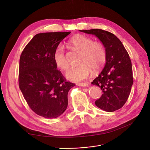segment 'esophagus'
<instances>
[{
	"label": "esophagus",
	"mask_w": 150,
	"mask_h": 150,
	"mask_svg": "<svg viewBox=\"0 0 150 150\" xmlns=\"http://www.w3.org/2000/svg\"><path fill=\"white\" fill-rule=\"evenodd\" d=\"M76 85L81 86V87H86V86H88V84L86 83H78Z\"/></svg>",
	"instance_id": "34e87169"
}]
</instances>
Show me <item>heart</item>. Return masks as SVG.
<instances>
[{"instance_id": "1", "label": "heart", "mask_w": 150, "mask_h": 150, "mask_svg": "<svg viewBox=\"0 0 150 150\" xmlns=\"http://www.w3.org/2000/svg\"><path fill=\"white\" fill-rule=\"evenodd\" d=\"M69 45L72 49L81 52L79 58L80 64L69 67L66 76L74 82H81L90 76L92 69L97 71L102 68L106 59V51L100 42L93 41L92 39L84 35H76L70 39ZM54 64L60 69L66 70L69 66L64 47L59 45L53 53Z\"/></svg>"}]
</instances>
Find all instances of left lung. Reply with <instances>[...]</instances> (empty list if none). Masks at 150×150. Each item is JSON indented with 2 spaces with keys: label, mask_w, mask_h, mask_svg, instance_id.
I'll return each mask as SVG.
<instances>
[{
  "label": "left lung",
  "mask_w": 150,
  "mask_h": 150,
  "mask_svg": "<svg viewBox=\"0 0 150 150\" xmlns=\"http://www.w3.org/2000/svg\"><path fill=\"white\" fill-rule=\"evenodd\" d=\"M96 35L106 51V64L92 84L100 87L103 94L96 105L107 112H114L127 102L133 84L131 61L120 39L112 33L101 29L80 30Z\"/></svg>",
  "instance_id": "obj_1"
}]
</instances>
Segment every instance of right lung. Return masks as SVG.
Returning <instances> with one entry per match:
<instances>
[{"instance_id":"right-lung-1","label":"right lung","mask_w":150,"mask_h":150,"mask_svg":"<svg viewBox=\"0 0 150 150\" xmlns=\"http://www.w3.org/2000/svg\"><path fill=\"white\" fill-rule=\"evenodd\" d=\"M70 33H38L20 57L19 88L31 109L47 119L57 118L66 111L68 92L75 86L66 80L53 60L55 49Z\"/></svg>"}]
</instances>
